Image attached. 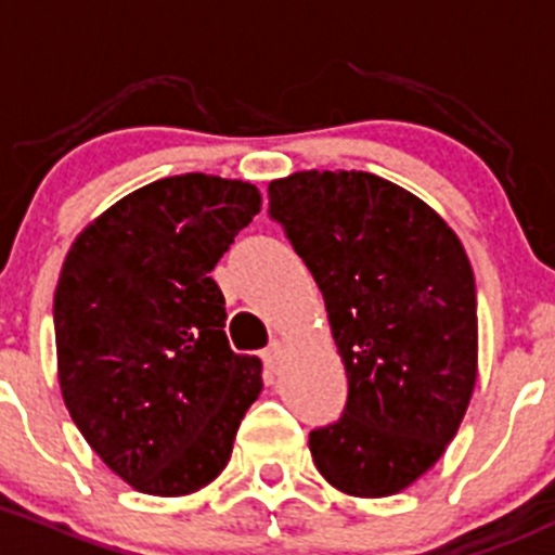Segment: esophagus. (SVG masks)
I'll list each match as a JSON object with an SVG mask.
<instances>
[{
	"instance_id": "34e87169",
	"label": "esophagus",
	"mask_w": 555,
	"mask_h": 555,
	"mask_svg": "<svg viewBox=\"0 0 555 555\" xmlns=\"http://www.w3.org/2000/svg\"><path fill=\"white\" fill-rule=\"evenodd\" d=\"M261 358H264L267 369H270V371H280V369H283V361H285V347H283V341L272 339L270 347H267L264 356H261Z\"/></svg>"
}]
</instances>
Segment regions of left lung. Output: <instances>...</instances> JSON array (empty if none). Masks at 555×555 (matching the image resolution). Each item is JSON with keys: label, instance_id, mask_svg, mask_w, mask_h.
<instances>
[{"label": "left lung", "instance_id": "left-lung-1", "mask_svg": "<svg viewBox=\"0 0 555 555\" xmlns=\"http://www.w3.org/2000/svg\"><path fill=\"white\" fill-rule=\"evenodd\" d=\"M270 219L315 278L347 371L345 411L310 433L320 476L396 494L441 460L478 361L476 278L447 221L363 170L270 184Z\"/></svg>", "mask_w": 555, "mask_h": 555}]
</instances>
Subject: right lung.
<instances>
[{
    "mask_svg": "<svg viewBox=\"0 0 555 555\" xmlns=\"http://www.w3.org/2000/svg\"><path fill=\"white\" fill-rule=\"evenodd\" d=\"M259 205L254 184L170 176L112 205L64 261L53 323L66 409L146 494L208 487L261 392V361L230 350L210 278Z\"/></svg>",
    "mask_w": 555,
    "mask_h": 555,
    "instance_id": "obj_1",
    "label": "right lung"
}]
</instances>
